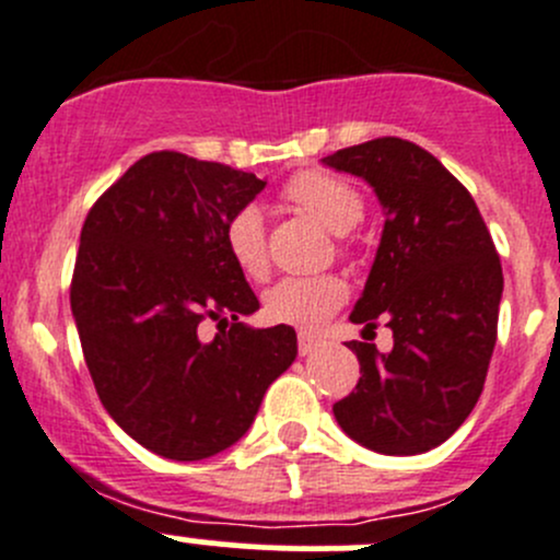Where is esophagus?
Returning <instances> with one entry per match:
<instances>
[{
  "instance_id": "esophagus-1",
  "label": "esophagus",
  "mask_w": 560,
  "mask_h": 560,
  "mask_svg": "<svg viewBox=\"0 0 560 560\" xmlns=\"http://www.w3.org/2000/svg\"><path fill=\"white\" fill-rule=\"evenodd\" d=\"M316 347H319V338L316 336H308V332H301V336H298V352H301L303 358H306V354H312Z\"/></svg>"
}]
</instances>
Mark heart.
<instances>
[{"label":"heart","mask_w":560,"mask_h":560,"mask_svg":"<svg viewBox=\"0 0 560 560\" xmlns=\"http://www.w3.org/2000/svg\"><path fill=\"white\" fill-rule=\"evenodd\" d=\"M284 197L316 219L325 230L347 235L363 219V197L347 180L322 171H303L287 184ZM224 246L230 259L238 265L246 279H265L270 268L265 219L257 206H244L224 224ZM347 301V284L338 276H312V279H281L265 292V316L276 325H290L298 330H316L332 312Z\"/></svg>","instance_id":"heart-1"}]
</instances>
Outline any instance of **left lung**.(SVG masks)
Instances as JSON below:
<instances>
[{
	"label": "left lung",
	"instance_id": "1",
	"mask_svg": "<svg viewBox=\"0 0 560 560\" xmlns=\"http://www.w3.org/2000/svg\"><path fill=\"white\" fill-rule=\"evenodd\" d=\"M322 165L363 178L385 211L369 281L349 319L387 322L393 349L349 341L360 382L332 406L349 439L420 455L463 425L482 395L504 292L501 259L466 186L420 145L376 138Z\"/></svg>",
	"mask_w": 560,
	"mask_h": 560
}]
</instances>
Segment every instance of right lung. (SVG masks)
Instances as JSON below:
<instances>
[{
    "label": "right lung",
    "mask_w": 560,
    "mask_h": 560,
    "mask_svg": "<svg viewBox=\"0 0 560 560\" xmlns=\"http://www.w3.org/2000/svg\"><path fill=\"white\" fill-rule=\"evenodd\" d=\"M262 189L254 173L154 151L83 222L70 306L89 374L124 433L171 460L233 447L298 354L290 325L241 322L259 301L224 246ZM206 318L223 327L213 339Z\"/></svg>",
    "instance_id": "1"
}]
</instances>
